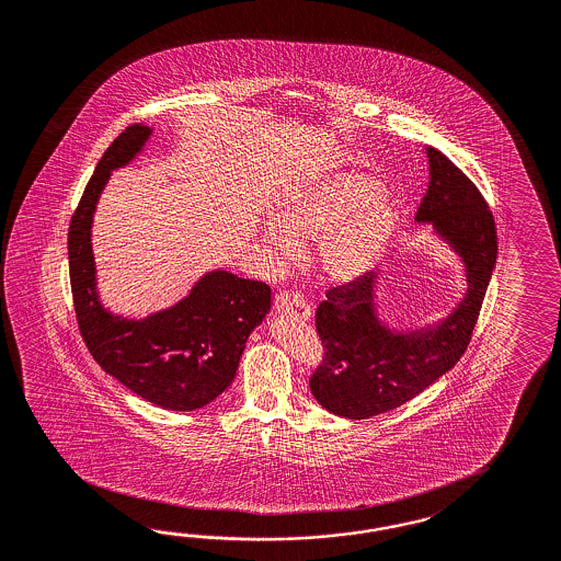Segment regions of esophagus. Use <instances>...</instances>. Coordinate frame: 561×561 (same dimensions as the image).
Listing matches in <instances>:
<instances>
[{"mask_svg":"<svg viewBox=\"0 0 561 561\" xmlns=\"http://www.w3.org/2000/svg\"><path fill=\"white\" fill-rule=\"evenodd\" d=\"M273 308H275L277 314H286V317H291V319L308 320L310 314H312L310 304L306 302L300 294H296L291 289L279 291L275 296V300H273Z\"/></svg>","mask_w":561,"mask_h":561,"instance_id":"obj_1","label":"esophagus"}]
</instances>
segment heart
<instances>
[{
    "label": "heart",
    "instance_id": "1",
    "mask_svg": "<svg viewBox=\"0 0 561 561\" xmlns=\"http://www.w3.org/2000/svg\"><path fill=\"white\" fill-rule=\"evenodd\" d=\"M273 220L263 228V241L279 257H289L294 244L317 241L312 261L320 275L345 284L369 272L383 253L398 206L374 178L345 171L288 192L275 204Z\"/></svg>",
    "mask_w": 561,
    "mask_h": 561
}]
</instances>
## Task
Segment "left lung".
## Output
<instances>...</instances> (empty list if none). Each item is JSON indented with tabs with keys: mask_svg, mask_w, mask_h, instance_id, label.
Here are the masks:
<instances>
[{
	"mask_svg": "<svg viewBox=\"0 0 561 561\" xmlns=\"http://www.w3.org/2000/svg\"><path fill=\"white\" fill-rule=\"evenodd\" d=\"M431 182L416 222H433L466 263L468 294L435 329L392 333L374 312L376 273L327 291L317 308L322 362L310 392L329 412L369 419L398 409L449 371L468 348L496 265L499 239L490 206L470 178L428 147Z\"/></svg>",
	"mask_w": 561,
	"mask_h": 561,
	"instance_id": "obj_1",
	"label": "left lung"
}]
</instances>
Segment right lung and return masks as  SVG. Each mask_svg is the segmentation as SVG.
<instances>
[{
  "mask_svg": "<svg viewBox=\"0 0 561 561\" xmlns=\"http://www.w3.org/2000/svg\"><path fill=\"white\" fill-rule=\"evenodd\" d=\"M151 135L133 124L107 147L69 225V277L77 324L91 357L128 390L167 410H196L232 383L244 343L272 306L265 282L204 275L187 298L145 320L112 317L95 294L91 218L110 171L126 165Z\"/></svg>",
  "mask_w": 561,
  "mask_h": 561,
  "instance_id": "right-lung-1",
  "label": "right lung"
}]
</instances>
